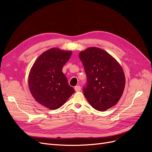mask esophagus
<instances>
[{"mask_svg": "<svg viewBox=\"0 0 152 152\" xmlns=\"http://www.w3.org/2000/svg\"><path fill=\"white\" fill-rule=\"evenodd\" d=\"M74 89H75V90L76 92H79V91H80L81 87H80V86H76L74 87Z\"/></svg>", "mask_w": 152, "mask_h": 152, "instance_id": "34e87169", "label": "esophagus"}]
</instances>
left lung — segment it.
Here are the masks:
<instances>
[{
  "instance_id": "1",
  "label": "left lung",
  "mask_w": 152,
  "mask_h": 152,
  "mask_svg": "<svg viewBox=\"0 0 152 152\" xmlns=\"http://www.w3.org/2000/svg\"><path fill=\"white\" fill-rule=\"evenodd\" d=\"M87 76L83 87L89 103L98 111H105L118 102L125 87V75L111 55L98 48H89L79 54Z\"/></svg>"
}]
</instances>
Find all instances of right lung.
Here are the masks:
<instances>
[{
  "label": "right lung",
  "mask_w": 152,
  "mask_h": 152,
  "mask_svg": "<svg viewBox=\"0 0 152 152\" xmlns=\"http://www.w3.org/2000/svg\"><path fill=\"white\" fill-rule=\"evenodd\" d=\"M72 51L50 49L37 59L28 76V86L35 99L50 110H56L75 93L62 72Z\"/></svg>",
  "instance_id": "1"
}]
</instances>
